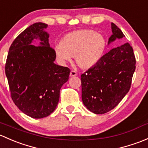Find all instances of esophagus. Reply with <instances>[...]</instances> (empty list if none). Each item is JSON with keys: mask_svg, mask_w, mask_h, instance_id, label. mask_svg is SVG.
Masks as SVG:
<instances>
[{"mask_svg": "<svg viewBox=\"0 0 148 148\" xmlns=\"http://www.w3.org/2000/svg\"><path fill=\"white\" fill-rule=\"evenodd\" d=\"M77 72H76V71H71V73H70V76H71V77H75V76H76L77 75Z\"/></svg>", "mask_w": 148, "mask_h": 148, "instance_id": "obj_1", "label": "esophagus"}]
</instances>
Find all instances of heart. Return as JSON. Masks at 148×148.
<instances>
[{
	"label": "heart",
	"instance_id": "obj_1",
	"mask_svg": "<svg viewBox=\"0 0 148 148\" xmlns=\"http://www.w3.org/2000/svg\"><path fill=\"white\" fill-rule=\"evenodd\" d=\"M55 48L56 58L61 63L75 57L76 64L82 69L95 66L103 56L106 48L104 37L92 30H80L68 33Z\"/></svg>",
	"mask_w": 148,
	"mask_h": 148
}]
</instances>
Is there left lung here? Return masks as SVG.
Returning a JSON list of instances; mask_svg holds the SVG:
<instances>
[{
    "label": "left lung",
    "instance_id": "8db88e82",
    "mask_svg": "<svg viewBox=\"0 0 148 148\" xmlns=\"http://www.w3.org/2000/svg\"><path fill=\"white\" fill-rule=\"evenodd\" d=\"M110 45L125 37L122 30L111 23ZM135 58L128 42L112 48L95 66L81 75L82 100L95 114H104L116 107L130 88L135 71Z\"/></svg>",
    "mask_w": 148,
    "mask_h": 148
}]
</instances>
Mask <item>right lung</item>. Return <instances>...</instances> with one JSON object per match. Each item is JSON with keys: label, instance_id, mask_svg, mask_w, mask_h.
Wrapping results in <instances>:
<instances>
[{"label": "right lung", "instance_id": "add662e5", "mask_svg": "<svg viewBox=\"0 0 148 148\" xmlns=\"http://www.w3.org/2000/svg\"><path fill=\"white\" fill-rule=\"evenodd\" d=\"M48 25H30L11 44L5 64L12 100L21 112L43 118L56 110L60 90L69 78V68L56 65L48 42Z\"/></svg>", "mask_w": 148, "mask_h": 148}]
</instances>
